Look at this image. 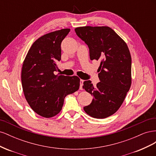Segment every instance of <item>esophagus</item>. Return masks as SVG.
Returning <instances> with one entry per match:
<instances>
[{
    "instance_id": "obj_1",
    "label": "esophagus",
    "mask_w": 156,
    "mask_h": 156,
    "mask_svg": "<svg viewBox=\"0 0 156 156\" xmlns=\"http://www.w3.org/2000/svg\"><path fill=\"white\" fill-rule=\"evenodd\" d=\"M83 80H80V90H83Z\"/></svg>"
}]
</instances>
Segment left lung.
<instances>
[{"mask_svg": "<svg viewBox=\"0 0 156 156\" xmlns=\"http://www.w3.org/2000/svg\"><path fill=\"white\" fill-rule=\"evenodd\" d=\"M89 48L90 58L100 62L96 87L91 81L83 83V88L93 96L84 107L87 114L105 119L122 105L131 84V58L126 42L108 27H83L75 29Z\"/></svg>", "mask_w": 156, "mask_h": 156, "instance_id": "1", "label": "left lung"}]
</instances>
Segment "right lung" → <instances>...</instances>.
I'll use <instances>...</instances> for the list:
<instances>
[{"label":"right lung","mask_w":156,"mask_h":156,"mask_svg":"<svg viewBox=\"0 0 156 156\" xmlns=\"http://www.w3.org/2000/svg\"><path fill=\"white\" fill-rule=\"evenodd\" d=\"M64 29L46 34L36 40L23 62L21 83L26 100L32 109L45 118L60 112L64 98L78 90L77 76L55 75L61 60V43L69 32Z\"/></svg>","instance_id":"right-lung-1"}]
</instances>
